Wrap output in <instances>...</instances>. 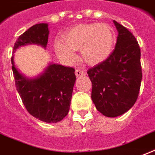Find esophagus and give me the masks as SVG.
<instances>
[{"instance_id": "esophagus-1", "label": "esophagus", "mask_w": 155, "mask_h": 155, "mask_svg": "<svg viewBox=\"0 0 155 155\" xmlns=\"http://www.w3.org/2000/svg\"><path fill=\"white\" fill-rule=\"evenodd\" d=\"M75 75H76V77H80V76H84V75H85V71L80 69L75 70Z\"/></svg>"}]
</instances>
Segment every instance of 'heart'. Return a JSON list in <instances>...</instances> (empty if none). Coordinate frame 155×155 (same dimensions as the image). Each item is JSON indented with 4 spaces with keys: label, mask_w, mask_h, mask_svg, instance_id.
Returning a JSON list of instances; mask_svg holds the SVG:
<instances>
[{
    "label": "heart",
    "mask_w": 155,
    "mask_h": 155,
    "mask_svg": "<svg viewBox=\"0 0 155 155\" xmlns=\"http://www.w3.org/2000/svg\"><path fill=\"white\" fill-rule=\"evenodd\" d=\"M114 29L106 23L79 24L65 33L62 43H56L55 50L67 61H74V51L80 50V58L89 65L104 62L112 53L115 43Z\"/></svg>",
    "instance_id": "obj_1"
}]
</instances>
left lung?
<instances>
[{"label": "left lung", "mask_w": 155, "mask_h": 155, "mask_svg": "<svg viewBox=\"0 0 155 155\" xmlns=\"http://www.w3.org/2000/svg\"><path fill=\"white\" fill-rule=\"evenodd\" d=\"M118 31L114 51L108 58L88 71L92 100L106 117L120 116L135 104L142 79L140 50L135 36L113 20Z\"/></svg>", "instance_id": "left-lung-1"}]
</instances>
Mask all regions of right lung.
<instances>
[{
	"mask_svg": "<svg viewBox=\"0 0 155 155\" xmlns=\"http://www.w3.org/2000/svg\"><path fill=\"white\" fill-rule=\"evenodd\" d=\"M49 34L48 23L31 27L18 38L13 53L28 45H38L46 49ZM11 63L15 86L27 110L43 122L54 124L64 119L69 112L76 79L75 69L49 63L37 76L29 78L16 67L14 54Z\"/></svg>",
	"mask_w": 155,
	"mask_h": 155,
	"instance_id": "right-lung-1",
	"label": "right lung"
}]
</instances>
